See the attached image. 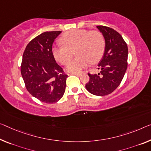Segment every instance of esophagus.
Listing matches in <instances>:
<instances>
[{
    "label": "esophagus",
    "instance_id": "34e87169",
    "mask_svg": "<svg viewBox=\"0 0 151 151\" xmlns=\"http://www.w3.org/2000/svg\"><path fill=\"white\" fill-rule=\"evenodd\" d=\"M72 74H73V75H76L78 76V77H80V76H81V75H82V73H73Z\"/></svg>",
    "mask_w": 151,
    "mask_h": 151
}]
</instances>
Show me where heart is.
<instances>
[{
  "instance_id": "b5f03b06",
  "label": "heart",
  "mask_w": 151,
  "mask_h": 151,
  "mask_svg": "<svg viewBox=\"0 0 151 151\" xmlns=\"http://www.w3.org/2000/svg\"><path fill=\"white\" fill-rule=\"evenodd\" d=\"M63 46L52 48L55 59L62 65H68L74 50L77 57L68 66L70 72H79L88 65L96 63L103 57L105 50V40L101 32L96 30L76 29L64 33L59 39Z\"/></svg>"
}]
</instances>
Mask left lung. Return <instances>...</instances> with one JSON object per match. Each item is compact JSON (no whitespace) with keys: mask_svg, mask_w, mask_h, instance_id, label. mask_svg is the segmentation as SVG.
Segmentation results:
<instances>
[{"mask_svg":"<svg viewBox=\"0 0 151 151\" xmlns=\"http://www.w3.org/2000/svg\"><path fill=\"white\" fill-rule=\"evenodd\" d=\"M105 40L104 56L99 64L98 74H88L89 82L86 84L88 91L96 96L109 94L119 86L127 67V44L121 34L109 27L97 26Z\"/></svg>","mask_w":151,"mask_h":151,"instance_id":"left-lung-1","label":"left lung"}]
</instances>
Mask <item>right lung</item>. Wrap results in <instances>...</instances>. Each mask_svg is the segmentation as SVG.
Instances as JSON below:
<instances>
[{
    "label": "right lung",
    "instance_id": "add662e5",
    "mask_svg": "<svg viewBox=\"0 0 151 151\" xmlns=\"http://www.w3.org/2000/svg\"><path fill=\"white\" fill-rule=\"evenodd\" d=\"M61 31L45 32L25 47L21 73L25 88L32 96L45 103H55L63 96L68 75L58 65L52 51V43Z\"/></svg>",
    "mask_w": 151,
    "mask_h": 151
}]
</instances>
